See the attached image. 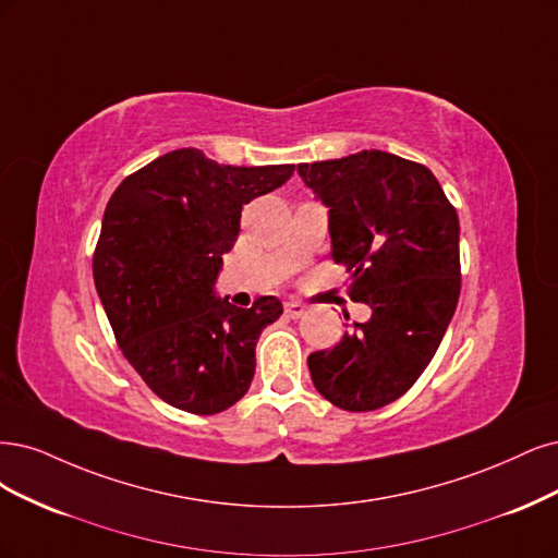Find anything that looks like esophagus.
I'll use <instances>...</instances> for the list:
<instances>
[{
    "mask_svg": "<svg viewBox=\"0 0 558 558\" xmlns=\"http://www.w3.org/2000/svg\"><path fill=\"white\" fill-rule=\"evenodd\" d=\"M305 305L303 303H299V301H290V303H284V315L287 317H292V319H299L301 315H305Z\"/></svg>",
    "mask_w": 558,
    "mask_h": 558,
    "instance_id": "34e87169",
    "label": "esophagus"
}]
</instances>
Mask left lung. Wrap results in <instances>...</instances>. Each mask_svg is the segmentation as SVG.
I'll use <instances>...</instances> for the list:
<instances>
[{"instance_id": "1", "label": "left lung", "mask_w": 558, "mask_h": 558, "mask_svg": "<svg viewBox=\"0 0 558 558\" xmlns=\"http://www.w3.org/2000/svg\"><path fill=\"white\" fill-rule=\"evenodd\" d=\"M296 171L329 208L331 257L352 271L350 299L371 308L368 322L308 356L313 385L336 408L377 410L417 383L457 311V210L424 165L383 150Z\"/></svg>"}]
</instances>
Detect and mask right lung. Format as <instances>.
I'll return each mask as SVG.
<instances>
[{
    "instance_id": "right-lung-1",
    "label": "right lung",
    "mask_w": 558,
    "mask_h": 558,
    "mask_svg": "<svg viewBox=\"0 0 558 558\" xmlns=\"http://www.w3.org/2000/svg\"><path fill=\"white\" fill-rule=\"evenodd\" d=\"M294 165H218L196 148L128 175L104 210L95 284L122 354L161 401L215 415L255 377L259 333L282 315L276 296L236 308L215 294L241 210L290 181Z\"/></svg>"
}]
</instances>
